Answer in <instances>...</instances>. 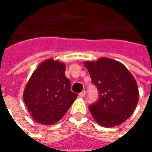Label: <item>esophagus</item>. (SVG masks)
Here are the masks:
<instances>
[{"label": "esophagus", "mask_w": 152, "mask_h": 152, "mask_svg": "<svg viewBox=\"0 0 152 152\" xmlns=\"http://www.w3.org/2000/svg\"><path fill=\"white\" fill-rule=\"evenodd\" d=\"M86 91H83L82 92H80V93L79 95L80 96V97H85V96H86Z\"/></svg>", "instance_id": "1"}]
</instances>
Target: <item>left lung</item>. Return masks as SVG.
Here are the masks:
<instances>
[{"instance_id":"obj_1","label":"left lung","mask_w":152,"mask_h":152,"mask_svg":"<svg viewBox=\"0 0 152 152\" xmlns=\"http://www.w3.org/2000/svg\"><path fill=\"white\" fill-rule=\"evenodd\" d=\"M84 66L99 92L98 101L89 107L94 120L104 128L123 124L133 113L138 102L135 78L123 63L111 58L86 61Z\"/></svg>"}]
</instances>
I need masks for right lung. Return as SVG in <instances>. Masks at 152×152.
Segmentation results:
<instances>
[{"mask_svg":"<svg viewBox=\"0 0 152 152\" xmlns=\"http://www.w3.org/2000/svg\"><path fill=\"white\" fill-rule=\"evenodd\" d=\"M66 65L53 58L41 62L24 88L23 99L34 120L43 125L56 124L76 100L65 76Z\"/></svg>","mask_w":152,"mask_h":152,"instance_id":"1","label":"right lung"}]
</instances>
